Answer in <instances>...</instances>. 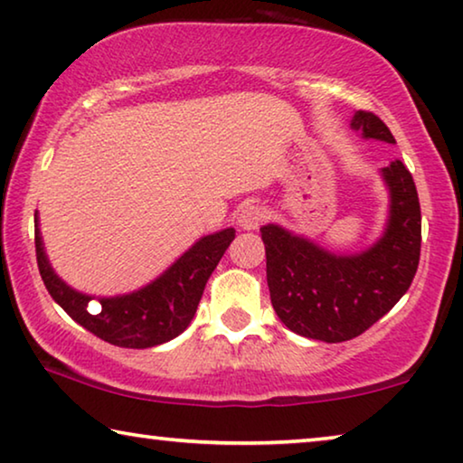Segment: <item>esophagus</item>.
I'll list each match as a JSON object with an SVG mask.
<instances>
[{
	"mask_svg": "<svg viewBox=\"0 0 463 463\" xmlns=\"http://www.w3.org/2000/svg\"><path fill=\"white\" fill-rule=\"evenodd\" d=\"M262 222H265V209L259 204H246L238 211V225L241 230H259Z\"/></svg>",
	"mask_w": 463,
	"mask_h": 463,
	"instance_id": "esophagus-1",
	"label": "esophagus"
}]
</instances>
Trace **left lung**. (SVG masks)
<instances>
[{"mask_svg":"<svg viewBox=\"0 0 463 463\" xmlns=\"http://www.w3.org/2000/svg\"><path fill=\"white\" fill-rule=\"evenodd\" d=\"M354 130L364 138L395 142L373 111H355ZM391 194L383 238L360 254H333L279 225L260 230L267 283L281 323L298 335L339 344L385 317L408 291L420 260L422 217L416 184L402 161L383 169Z\"/></svg>","mask_w":463,"mask_h":463,"instance_id":"1","label":"left lung"}]
</instances>
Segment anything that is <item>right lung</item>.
<instances>
[{"label": "right lung", "mask_w": 463, "mask_h": 463, "mask_svg": "<svg viewBox=\"0 0 463 463\" xmlns=\"http://www.w3.org/2000/svg\"><path fill=\"white\" fill-rule=\"evenodd\" d=\"M233 238H236L233 227L204 236L146 288L126 296L101 298L99 300L101 306H90L92 296H84L66 286L53 273L43 250L39 217L34 213L37 265L43 283L53 300L92 335L108 344L134 347V350L165 344L186 329L211 273L215 271L217 262L222 260Z\"/></svg>", "instance_id": "right-lung-1"}]
</instances>
